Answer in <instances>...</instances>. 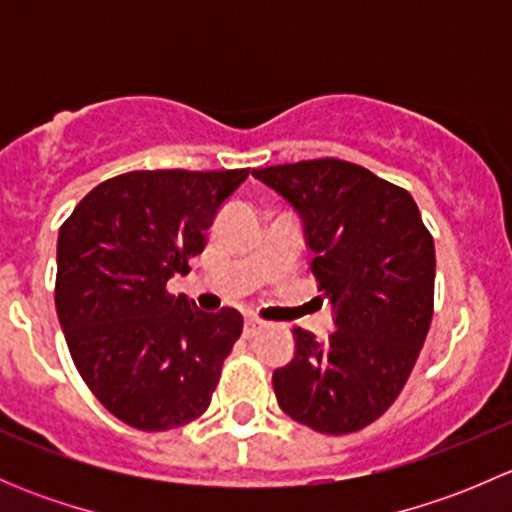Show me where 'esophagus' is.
<instances>
[{
    "mask_svg": "<svg viewBox=\"0 0 512 512\" xmlns=\"http://www.w3.org/2000/svg\"><path fill=\"white\" fill-rule=\"evenodd\" d=\"M260 332H262L260 319H247V322H245V337L252 339L255 334H260Z\"/></svg>",
    "mask_w": 512,
    "mask_h": 512,
    "instance_id": "1",
    "label": "esophagus"
}]
</instances>
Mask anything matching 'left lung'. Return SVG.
I'll use <instances>...</instances> for the list:
<instances>
[{
	"label": "left lung",
	"mask_w": 512,
	"mask_h": 512,
	"mask_svg": "<svg viewBox=\"0 0 512 512\" xmlns=\"http://www.w3.org/2000/svg\"><path fill=\"white\" fill-rule=\"evenodd\" d=\"M297 210L309 270L334 309L317 342L294 329V356L272 374L280 409L329 436L376 421L404 389L433 317L436 250L409 193L339 158L252 170Z\"/></svg>",
	"instance_id": "8db88e82"
}]
</instances>
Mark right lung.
<instances>
[{"label": "right lung", "mask_w": 512, "mask_h": 512, "mask_svg": "<svg viewBox=\"0 0 512 512\" xmlns=\"http://www.w3.org/2000/svg\"><path fill=\"white\" fill-rule=\"evenodd\" d=\"M250 168L133 170L96 185L61 225L56 314L94 396L138 431L203 416L242 334V314L170 294Z\"/></svg>", "instance_id": "add662e5"}]
</instances>
